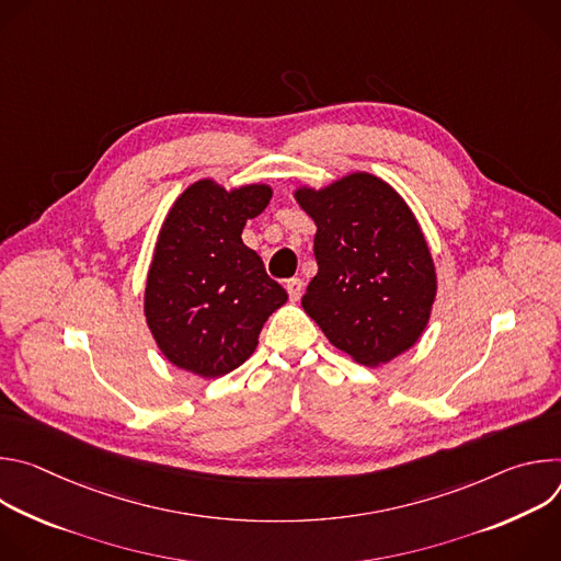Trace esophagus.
<instances>
[{"mask_svg": "<svg viewBox=\"0 0 561 561\" xmlns=\"http://www.w3.org/2000/svg\"><path fill=\"white\" fill-rule=\"evenodd\" d=\"M286 290H288V297L290 301H297L301 297V290H304V282L299 277H293L286 282Z\"/></svg>", "mask_w": 561, "mask_h": 561, "instance_id": "34e87169", "label": "esophagus"}]
</instances>
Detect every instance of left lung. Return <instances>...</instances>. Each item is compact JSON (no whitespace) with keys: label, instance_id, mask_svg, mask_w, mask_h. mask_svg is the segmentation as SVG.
<instances>
[{"label":"left lung","instance_id":"left-lung-1","mask_svg":"<svg viewBox=\"0 0 561 561\" xmlns=\"http://www.w3.org/2000/svg\"><path fill=\"white\" fill-rule=\"evenodd\" d=\"M295 202L314 221L317 275L301 308L353 362L377 368L424 335L437 273L422 226L388 182L353 171Z\"/></svg>","mask_w":561,"mask_h":561}]
</instances>
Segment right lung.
Returning <instances> with one entry per match:
<instances>
[{
  "label": "right lung",
  "mask_w": 561,
  "mask_h": 561,
  "mask_svg": "<svg viewBox=\"0 0 561 561\" xmlns=\"http://www.w3.org/2000/svg\"><path fill=\"white\" fill-rule=\"evenodd\" d=\"M268 184L224 188L193 182L157 232L144 288V317L162 355L204 379L242 366L286 290L242 242L249 219L271 202Z\"/></svg>",
  "instance_id": "add662e5"
}]
</instances>
